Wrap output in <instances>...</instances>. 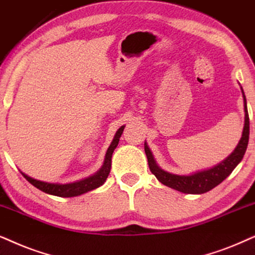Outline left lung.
Wrapping results in <instances>:
<instances>
[{"label": "left lung", "mask_w": 255, "mask_h": 255, "mask_svg": "<svg viewBox=\"0 0 255 255\" xmlns=\"http://www.w3.org/2000/svg\"><path fill=\"white\" fill-rule=\"evenodd\" d=\"M241 93H243L244 98L245 124L240 141L237 144V147H235V149L232 151L226 159L221 161L218 165L213 166L212 168L198 170V172L188 174V175L169 173L157 165L147 142H144V151H146L148 166H149L150 172L156 176V179L162 185L175 189V191L185 193V194H202V193L211 191L214 187H217L219 183H221L233 172L235 167L239 165L240 161L243 160L245 155V151L247 149L248 138H250V118H248L246 96H245L243 88H241Z\"/></svg>", "instance_id": "left-lung-1"}]
</instances>
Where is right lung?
Listing matches in <instances>:
<instances>
[{
  "instance_id": "add662e5",
  "label": "right lung",
  "mask_w": 255,
  "mask_h": 255,
  "mask_svg": "<svg viewBox=\"0 0 255 255\" xmlns=\"http://www.w3.org/2000/svg\"><path fill=\"white\" fill-rule=\"evenodd\" d=\"M124 129H125V126H121V127L119 128L118 131L114 135V138H113L111 146L108 147L107 153H106L104 165H102V167L98 170V172L93 174V175L88 176V178L79 180V181H75V182L59 183V182L41 181V180L31 178V176L27 175V174H24L23 172H21L22 175H23L24 178L31 183V185L40 189V191L50 195L61 196V198H73V196H79L81 194H85L87 192L93 191V189L99 188L100 186L104 185L105 181L108 178L109 172H111V167H112V155L113 153H114V149L119 144V141H120V137Z\"/></svg>"
}]
</instances>
